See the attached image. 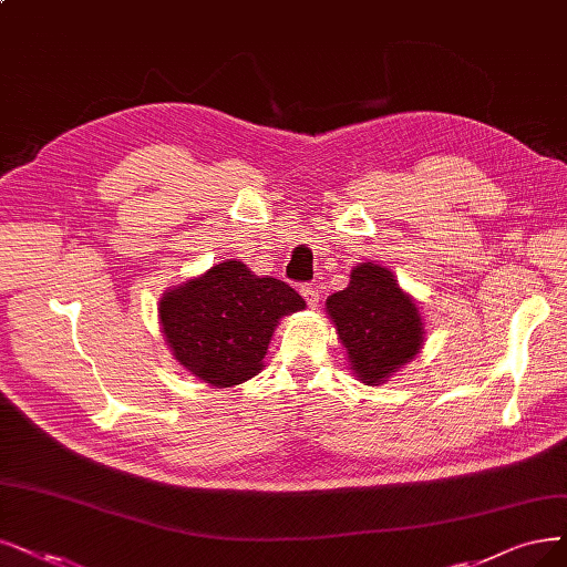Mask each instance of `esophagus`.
<instances>
[{
  "label": "esophagus",
  "instance_id": "esophagus-1",
  "mask_svg": "<svg viewBox=\"0 0 567 567\" xmlns=\"http://www.w3.org/2000/svg\"><path fill=\"white\" fill-rule=\"evenodd\" d=\"M301 295L310 308H316L320 303V289L316 285H301Z\"/></svg>",
  "mask_w": 567,
  "mask_h": 567
}]
</instances>
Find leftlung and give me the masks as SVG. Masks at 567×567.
Returning a JSON list of instances; mask_svg holds the SVG:
<instances>
[{"mask_svg": "<svg viewBox=\"0 0 567 567\" xmlns=\"http://www.w3.org/2000/svg\"><path fill=\"white\" fill-rule=\"evenodd\" d=\"M327 312L348 348L350 369L367 385L385 381L421 350V316L388 268H354L350 285L327 299Z\"/></svg>", "mask_w": 567, "mask_h": 567, "instance_id": "1", "label": "left lung"}]
</instances>
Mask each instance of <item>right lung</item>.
I'll return each instance as SVG.
<instances>
[{
	"mask_svg": "<svg viewBox=\"0 0 567 567\" xmlns=\"http://www.w3.org/2000/svg\"><path fill=\"white\" fill-rule=\"evenodd\" d=\"M301 308L306 301L287 282L224 261L167 291L158 312L175 358L200 381L230 388L261 371L278 320Z\"/></svg>",
	"mask_w": 567,
	"mask_h": 567,
	"instance_id": "right-lung-1",
	"label": "right lung"
}]
</instances>
